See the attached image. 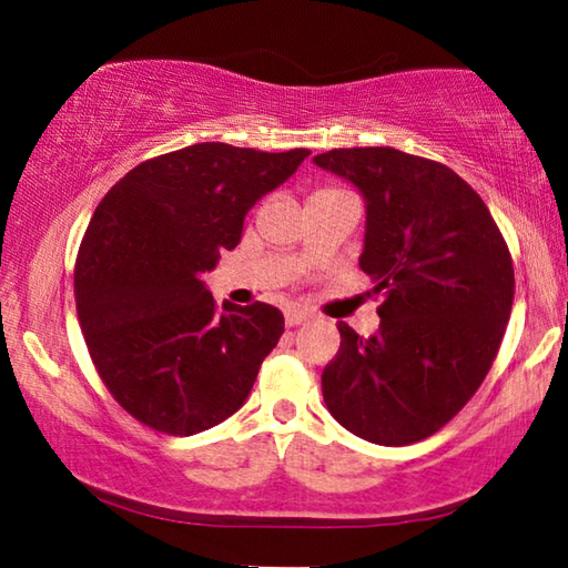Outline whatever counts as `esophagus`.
Returning <instances> with one entry per match:
<instances>
[{"instance_id":"1","label":"esophagus","mask_w":568,"mask_h":568,"mask_svg":"<svg viewBox=\"0 0 568 568\" xmlns=\"http://www.w3.org/2000/svg\"><path fill=\"white\" fill-rule=\"evenodd\" d=\"M306 320H312V314L306 310H300V306H292V310H286V314H284L286 326H300Z\"/></svg>"}]
</instances>
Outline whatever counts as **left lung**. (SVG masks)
<instances>
[{
    "mask_svg": "<svg viewBox=\"0 0 568 568\" xmlns=\"http://www.w3.org/2000/svg\"><path fill=\"white\" fill-rule=\"evenodd\" d=\"M314 164L364 194L359 266L384 296L369 339L336 324L326 409L372 444L422 442L464 409L499 354L514 304L509 246L484 199L442 162L354 146Z\"/></svg>",
    "mask_w": 568,
    "mask_h": 568,
    "instance_id": "obj_1",
    "label": "left lung"
}]
</instances>
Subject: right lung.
<instances>
[{
  "instance_id": "right-lung-1",
  "label": "right lung",
  "mask_w": 568,
  "mask_h": 568,
  "mask_svg": "<svg viewBox=\"0 0 568 568\" xmlns=\"http://www.w3.org/2000/svg\"><path fill=\"white\" fill-rule=\"evenodd\" d=\"M312 152L202 142L146 159L94 209L74 300L99 379L149 429L192 436L246 402L284 332L272 304L216 306L202 276Z\"/></svg>"
}]
</instances>
